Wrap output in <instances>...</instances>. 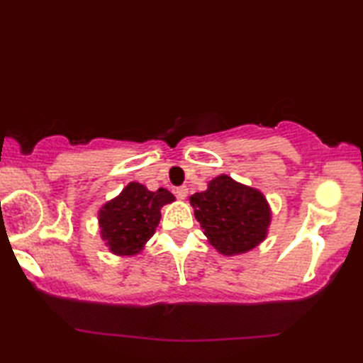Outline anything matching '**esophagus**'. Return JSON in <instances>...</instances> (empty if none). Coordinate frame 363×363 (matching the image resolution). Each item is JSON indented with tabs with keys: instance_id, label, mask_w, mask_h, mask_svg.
Returning a JSON list of instances; mask_svg holds the SVG:
<instances>
[{
	"instance_id": "34e87169",
	"label": "esophagus",
	"mask_w": 363,
	"mask_h": 363,
	"mask_svg": "<svg viewBox=\"0 0 363 363\" xmlns=\"http://www.w3.org/2000/svg\"><path fill=\"white\" fill-rule=\"evenodd\" d=\"M174 194L179 199H186L187 195H189V189L187 187H177Z\"/></svg>"
}]
</instances>
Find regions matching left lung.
Wrapping results in <instances>:
<instances>
[{"instance_id":"left-lung-1","label":"left lung","mask_w":363,"mask_h":363,"mask_svg":"<svg viewBox=\"0 0 363 363\" xmlns=\"http://www.w3.org/2000/svg\"><path fill=\"white\" fill-rule=\"evenodd\" d=\"M190 203L209 242L225 256L250 251L267 235L269 209L264 195L226 174L191 195Z\"/></svg>"}]
</instances>
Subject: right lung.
<instances>
[{"instance_id":"obj_1","label":"right lung","mask_w":363,"mask_h":363,"mask_svg":"<svg viewBox=\"0 0 363 363\" xmlns=\"http://www.w3.org/2000/svg\"><path fill=\"white\" fill-rule=\"evenodd\" d=\"M174 201L165 189L150 191L142 184L130 182L99 211L101 237L118 256H134L152 237L160 220V207Z\"/></svg>"}]
</instances>
